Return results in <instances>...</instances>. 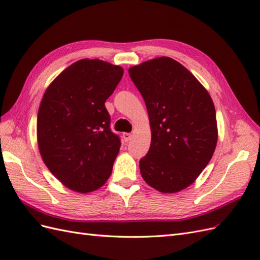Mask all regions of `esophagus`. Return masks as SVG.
<instances>
[{"instance_id":"obj_1","label":"esophagus","mask_w":260,"mask_h":260,"mask_svg":"<svg viewBox=\"0 0 260 260\" xmlns=\"http://www.w3.org/2000/svg\"><path fill=\"white\" fill-rule=\"evenodd\" d=\"M122 138H123L124 142H129V141L132 139V135H131V133L125 132V133H123V135H122Z\"/></svg>"}]
</instances>
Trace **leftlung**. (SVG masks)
<instances>
[{
  "label": "left lung",
  "instance_id": "1",
  "mask_svg": "<svg viewBox=\"0 0 260 260\" xmlns=\"http://www.w3.org/2000/svg\"><path fill=\"white\" fill-rule=\"evenodd\" d=\"M144 99L152 140L140 160L145 182L161 193L191 185L215 152L216 111L207 90L170 57H157L129 69Z\"/></svg>",
  "mask_w": 260,
  "mask_h": 260
}]
</instances>
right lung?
I'll list each match as a JSON object with an SVG mask.
<instances>
[{
  "mask_svg": "<svg viewBox=\"0 0 260 260\" xmlns=\"http://www.w3.org/2000/svg\"><path fill=\"white\" fill-rule=\"evenodd\" d=\"M123 75L120 66L80 59L46 89L38 112V146L46 167L68 188L95 191L113 170L120 139L105 107Z\"/></svg>",
  "mask_w": 260,
  "mask_h": 260,
  "instance_id": "right-lung-1",
  "label": "right lung"
}]
</instances>
